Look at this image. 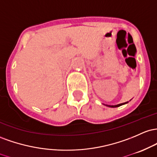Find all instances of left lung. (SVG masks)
<instances>
[{"label":"left lung","instance_id":"left-lung-1","mask_svg":"<svg viewBox=\"0 0 157 157\" xmlns=\"http://www.w3.org/2000/svg\"><path fill=\"white\" fill-rule=\"evenodd\" d=\"M128 101H127V102H124V103L119 104V105H106V106H107V107H118L121 106V105H124V104H127V103H128Z\"/></svg>","mask_w":157,"mask_h":157}]
</instances>
